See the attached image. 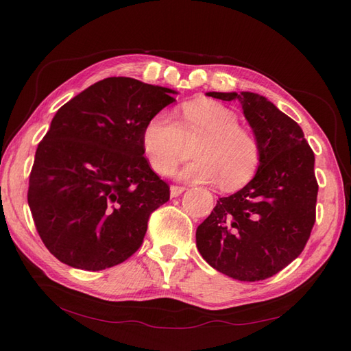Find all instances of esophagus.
I'll return each mask as SVG.
<instances>
[{
    "instance_id": "esophagus-1",
    "label": "esophagus",
    "mask_w": 351,
    "mask_h": 351,
    "mask_svg": "<svg viewBox=\"0 0 351 351\" xmlns=\"http://www.w3.org/2000/svg\"><path fill=\"white\" fill-rule=\"evenodd\" d=\"M184 191H185L184 187H178V185H171V187H170V196H171V197H178V196H181Z\"/></svg>"
}]
</instances>
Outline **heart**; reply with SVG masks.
Wrapping results in <instances>:
<instances>
[{
	"label": "heart",
	"instance_id": "1",
	"mask_svg": "<svg viewBox=\"0 0 351 351\" xmlns=\"http://www.w3.org/2000/svg\"><path fill=\"white\" fill-rule=\"evenodd\" d=\"M202 137L178 176L195 182H217L235 189L250 181L259 164L255 136L238 125V116L220 102L199 99L182 107V125L170 113H158L143 131V149L152 169L169 175L182 160L184 138Z\"/></svg>",
	"mask_w": 351,
	"mask_h": 351
}]
</instances>
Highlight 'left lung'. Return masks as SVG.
<instances>
[{"instance_id": "8db88e82", "label": "left lung", "mask_w": 351, "mask_h": 351, "mask_svg": "<svg viewBox=\"0 0 351 351\" xmlns=\"http://www.w3.org/2000/svg\"><path fill=\"white\" fill-rule=\"evenodd\" d=\"M238 101L258 145L255 176L241 190L220 197L196 229L202 258L229 278H271L300 255L315 223V156L299 123L252 92H208Z\"/></svg>"}]
</instances>
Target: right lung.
Wrapping results in <instances>:
<instances>
[{
    "instance_id": "1",
    "label": "right lung",
    "mask_w": 351,
    "mask_h": 351,
    "mask_svg": "<svg viewBox=\"0 0 351 351\" xmlns=\"http://www.w3.org/2000/svg\"><path fill=\"white\" fill-rule=\"evenodd\" d=\"M173 95L111 77L52 117L36 151L28 206L43 244L63 264L106 270L141 245L149 215L170 197L143 156V131Z\"/></svg>"
}]
</instances>
